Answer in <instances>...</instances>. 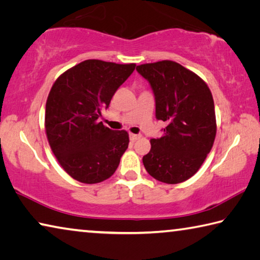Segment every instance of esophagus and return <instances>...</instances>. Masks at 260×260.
<instances>
[{
	"label": "esophagus",
	"instance_id": "obj_1",
	"mask_svg": "<svg viewBox=\"0 0 260 260\" xmlns=\"http://www.w3.org/2000/svg\"><path fill=\"white\" fill-rule=\"evenodd\" d=\"M140 138L139 135H135V134H130V139L133 140V142H135V140H137Z\"/></svg>",
	"mask_w": 260,
	"mask_h": 260
}]
</instances>
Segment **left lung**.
I'll return each mask as SVG.
<instances>
[{"mask_svg":"<svg viewBox=\"0 0 260 260\" xmlns=\"http://www.w3.org/2000/svg\"><path fill=\"white\" fill-rule=\"evenodd\" d=\"M137 71L155 95V116L167 123L164 136L151 139L143 156L152 177L177 184L192 177L213 146L216 135L214 101L207 84L180 63L165 59L145 63Z\"/></svg>","mask_w":260,"mask_h":260,"instance_id":"1","label":"left lung"}]
</instances>
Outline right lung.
<instances>
[{
	"label": "right lung",
	"mask_w": 260,
	"mask_h": 260,
	"mask_svg": "<svg viewBox=\"0 0 260 260\" xmlns=\"http://www.w3.org/2000/svg\"><path fill=\"white\" fill-rule=\"evenodd\" d=\"M135 68V63L86 59L59 75L50 88L46 136L58 164L76 181L100 183L120 165L129 145V134L110 130L99 117Z\"/></svg>",
	"instance_id": "obj_1"
}]
</instances>
